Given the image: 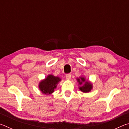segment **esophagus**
<instances>
[{
    "label": "esophagus",
    "mask_w": 129,
    "mask_h": 129,
    "mask_svg": "<svg viewBox=\"0 0 129 129\" xmlns=\"http://www.w3.org/2000/svg\"><path fill=\"white\" fill-rule=\"evenodd\" d=\"M65 77H66V78L67 80H70L71 78V74H67Z\"/></svg>",
    "instance_id": "esophagus-1"
}]
</instances>
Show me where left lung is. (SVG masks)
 I'll list each match as a JSON object with an SVG mask.
<instances>
[{"mask_svg":"<svg viewBox=\"0 0 129 129\" xmlns=\"http://www.w3.org/2000/svg\"><path fill=\"white\" fill-rule=\"evenodd\" d=\"M77 82H78V84L80 85L79 89L81 91L84 93H88L90 91V90L92 89L93 86L91 83L89 82L88 81H86L85 78L83 77H80V78H77Z\"/></svg>","mask_w":129,"mask_h":129,"instance_id":"8db88e82","label":"left lung"}]
</instances>
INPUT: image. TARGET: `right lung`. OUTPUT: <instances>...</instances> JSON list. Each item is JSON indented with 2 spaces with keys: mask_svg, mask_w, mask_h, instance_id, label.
<instances>
[{
  "mask_svg": "<svg viewBox=\"0 0 129 129\" xmlns=\"http://www.w3.org/2000/svg\"><path fill=\"white\" fill-rule=\"evenodd\" d=\"M61 78L50 75L44 80L39 83V88L40 91L45 94H51L54 92V89L57 87V84L61 81Z\"/></svg>",
  "mask_w": 129,
  "mask_h": 129,
  "instance_id": "obj_1",
  "label": "right lung"
}]
</instances>
